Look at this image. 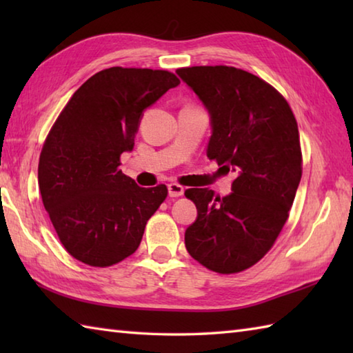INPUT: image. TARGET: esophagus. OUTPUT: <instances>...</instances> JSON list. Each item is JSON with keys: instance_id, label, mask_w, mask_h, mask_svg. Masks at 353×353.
Returning a JSON list of instances; mask_svg holds the SVG:
<instances>
[{"instance_id": "34e87169", "label": "esophagus", "mask_w": 353, "mask_h": 353, "mask_svg": "<svg viewBox=\"0 0 353 353\" xmlns=\"http://www.w3.org/2000/svg\"><path fill=\"white\" fill-rule=\"evenodd\" d=\"M170 197H181L183 194V186L179 183H168Z\"/></svg>"}]
</instances>
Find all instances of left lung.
Returning <instances> with one entry per match:
<instances>
[{"label":"left lung","instance_id":"8db88e82","mask_svg":"<svg viewBox=\"0 0 353 353\" xmlns=\"http://www.w3.org/2000/svg\"><path fill=\"white\" fill-rule=\"evenodd\" d=\"M176 72L211 119L206 156L236 172L223 199L209 188L185 191L197 208L186 250L212 272H243L272 249L301 183L296 118L273 86L247 71L219 65Z\"/></svg>","mask_w":353,"mask_h":353}]
</instances>
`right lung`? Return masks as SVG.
I'll list each match as a JSON object with an SVG mask.
<instances>
[{
    "label": "right lung",
    "instance_id": "add662e5",
    "mask_svg": "<svg viewBox=\"0 0 353 353\" xmlns=\"http://www.w3.org/2000/svg\"><path fill=\"white\" fill-rule=\"evenodd\" d=\"M181 81L168 71L114 68L88 79L45 141L37 182L45 211L71 256L109 267L137 252L167 186L141 188L119 170L141 118Z\"/></svg>",
    "mask_w": 353,
    "mask_h": 353
}]
</instances>
